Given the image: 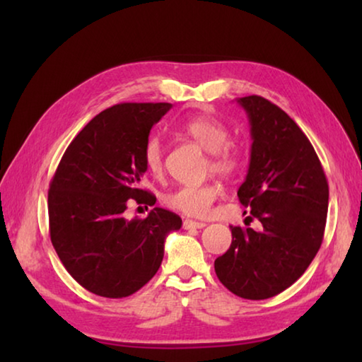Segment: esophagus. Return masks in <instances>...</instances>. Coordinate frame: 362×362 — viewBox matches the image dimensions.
Masks as SVG:
<instances>
[{"label":"esophagus","instance_id":"esophagus-1","mask_svg":"<svg viewBox=\"0 0 362 362\" xmlns=\"http://www.w3.org/2000/svg\"><path fill=\"white\" fill-rule=\"evenodd\" d=\"M206 226V223H203V222H196V220H189V218H187V220H183V228L185 230H192V228H204Z\"/></svg>","mask_w":362,"mask_h":362}]
</instances>
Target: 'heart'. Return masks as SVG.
I'll list each match as a JSON object with an SVG mask.
<instances>
[{
	"label": "heart",
	"instance_id": "heart-1",
	"mask_svg": "<svg viewBox=\"0 0 362 362\" xmlns=\"http://www.w3.org/2000/svg\"><path fill=\"white\" fill-rule=\"evenodd\" d=\"M183 136L194 140L201 148L209 151V168L214 174L230 177L241 168L243 156L235 145L228 144L230 132L223 122L211 116L188 119L182 124ZM144 163L148 173L155 177L163 174L164 148L159 137H151L145 145ZM218 196L216 183H201V185H182L170 192L164 198L170 209L185 214L189 217H204L209 214L214 201Z\"/></svg>",
	"mask_w": 362,
	"mask_h": 362
}]
</instances>
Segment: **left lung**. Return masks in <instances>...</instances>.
Listing matches in <instances>:
<instances>
[{"label":"left lung","mask_w":362,"mask_h":362,"mask_svg":"<svg viewBox=\"0 0 362 362\" xmlns=\"http://www.w3.org/2000/svg\"><path fill=\"white\" fill-rule=\"evenodd\" d=\"M246 110L252 148L246 180L238 189L262 231L231 228V246L214 262L226 289L265 300L302 276L321 247L329 185L308 137L289 115L260 95L238 99Z\"/></svg>","instance_id":"1"}]
</instances>
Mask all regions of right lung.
I'll return each instance as SVG.
<instances>
[{"mask_svg": "<svg viewBox=\"0 0 362 362\" xmlns=\"http://www.w3.org/2000/svg\"><path fill=\"white\" fill-rule=\"evenodd\" d=\"M170 103H118L71 140L49 183V233L60 262L84 289L107 298L132 296L155 276L164 241L180 230L177 214L155 207L127 220L131 199L153 206L140 188L144 150Z\"/></svg>", "mask_w": 362, "mask_h": 362, "instance_id": "add662e5", "label": "right lung"}]
</instances>
